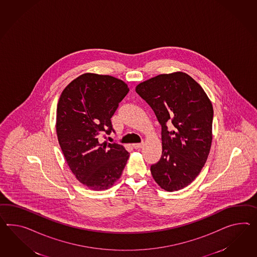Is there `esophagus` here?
<instances>
[{"mask_svg": "<svg viewBox=\"0 0 257 257\" xmlns=\"http://www.w3.org/2000/svg\"><path fill=\"white\" fill-rule=\"evenodd\" d=\"M144 146V143H141V144H134L133 145V147L135 148V149H140V148H142Z\"/></svg>", "mask_w": 257, "mask_h": 257, "instance_id": "1", "label": "esophagus"}]
</instances>
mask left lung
Listing matches in <instances>:
<instances>
[{
  "instance_id": "1",
  "label": "left lung",
  "mask_w": 257,
  "mask_h": 257,
  "mask_svg": "<svg viewBox=\"0 0 257 257\" xmlns=\"http://www.w3.org/2000/svg\"><path fill=\"white\" fill-rule=\"evenodd\" d=\"M161 125L162 155L151 166L157 184L178 191L199 174L210 153L213 109L203 88L182 72L159 74L136 86ZM172 130H167V125Z\"/></svg>"
}]
</instances>
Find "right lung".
<instances>
[{
    "instance_id": "obj_1",
    "label": "right lung",
    "mask_w": 257,
    "mask_h": 257,
    "mask_svg": "<svg viewBox=\"0 0 257 257\" xmlns=\"http://www.w3.org/2000/svg\"><path fill=\"white\" fill-rule=\"evenodd\" d=\"M130 89L110 75L85 73L61 93L56 130L71 171L89 189L106 190L118 180L130 157L116 143H101L114 132L112 118Z\"/></svg>"
}]
</instances>
